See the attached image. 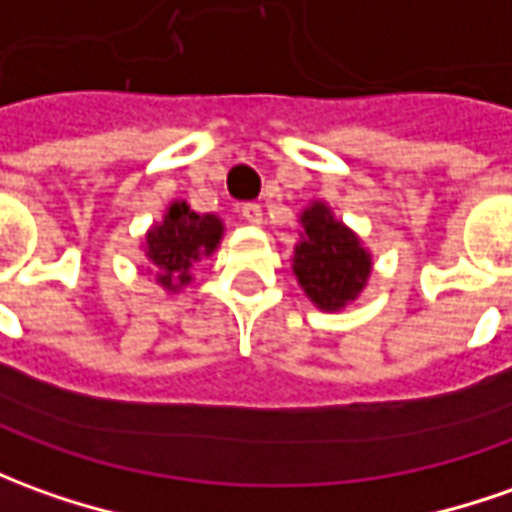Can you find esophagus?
<instances>
[{"instance_id": "1", "label": "esophagus", "mask_w": 512, "mask_h": 512, "mask_svg": "<svg viewBox=\"0 0 512 512\" xmlns=\"http://www.w3.org/2000/svg\"><path fill=\"white\" fill-rule=\"evenodd\" d=\"M241 215L243 221H249V224H260V221H263V210H260V204H255V201L243 204Z\"/></svg>"}]
</instances>
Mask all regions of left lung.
Listing matches in <instances>:
<instances>
[{"mask_svg": "<svg viewBox=\"0 0 512 512\" xmlns=\"http://www.w3.org/2000/svg\"><path fill=\"white\" fill-rule=\"evenodd\" d=\"M300 224L305 232L294 246V274L316 308L339 311L364 291L373 271L370 252L322 201L302 210Z\"/></svg>", "mask_w": 512, "mask_h": 512, "instance_id": "left-lung-1", "label": "left lung"}]
</instances>
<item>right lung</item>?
<instances>
[{
  "label": "right lung",
  "mask_w": 512,
  "mask_h": 512,
  "mask_svg": "<svg viewBox=\"0 0 512 512\" xmlns=\"http://www.w3.org/2000/svg\"><path fill=\"white\" fill-rule=\"evenodd\" d=\"M221 235L224 224L218 215L190 210L187 201H170L165 218L145 235V257L154 263L156 283L165 291H179L190 283V266L198 257L212 255Z\"/></svg>",
  "instance_id": "right-lung-1"
}]
</instances>
